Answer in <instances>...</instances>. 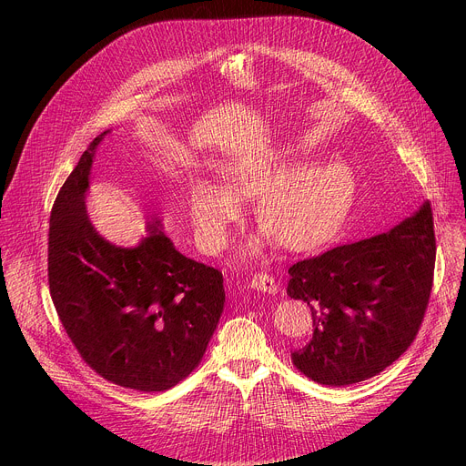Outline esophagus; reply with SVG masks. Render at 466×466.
<instances>
[{"instance_id": "esophagus-1", "label": "esophagus", "mask_w": 466, "mask_h": 466, "mask_svg": "<svg viewBox=\"0 0 466 466\" xmlns=\"http://www.w3.org/2000/svg\"><path fill=\"white\" fill-rule=\"evenodd\" d=\"M250 288L256 291H261V293H268V295H275L279 291V284L273 279V275H269V273H256L250 279Z\"/></svg>"}]
</instances>
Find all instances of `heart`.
<instances>
[{"label":"heart","mask_w":466,"mask_h":466,"mask_svg":"<svg viewBox=\"0 0 466 466\" xmlns=\"http://www.w3.org/2000/svg\"><path fill=\"white\" fill-rule=\"evenodd\" d=\"M227 187L198 178L189 191V216L203 248H223L239 201H256L254 219L280 247L304 250L334 236L345 223L356 195V177L341 160L291 166L277 160L238 158L227 166ZM261 241L247 245L256 252Z\"/></svg>","instance_id":"obj_1"}]
</instances>
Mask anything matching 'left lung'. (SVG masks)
Masks as SVG:
<instances>
[{"label":"left lung","mask_w":466,"mask_h":466,"mask_svg":"<svg viewBox=\"0 0 466 466\" xmlns=\"http://www.w3.org/2000/svg\"><path fill=\"white\" fill-rule=\"evenodd\" d=\"M435 269L430 201L389 232L329 248L289 268L288 295L311 309L313 336L293 365L322 385L380 374L413 343Z\"/></svg>","instance_id":"left-lung-1"}]
</instances>
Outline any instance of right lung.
I'll use <instances>...</instances> for the list:
<instances>
[{"label": "right lung", "instance_id": "obj_1", "mask_svg": "<svg viewBox=\"0 0 466 466\" xmlns=\"http://www.w3.org/2000/svg\"><path fill=\"white\" fill-rule=\"evenodd\" d=\"M106 132L88 146L53 203L49 291L66 334L99 376L127 389L166 390L205 356L225 306L223 275L180 254L160 219L147 223L137 247L99 236L86 191Z\"/></svg>", "mask_w": 466, "mask_h": 466}]
</instances>
